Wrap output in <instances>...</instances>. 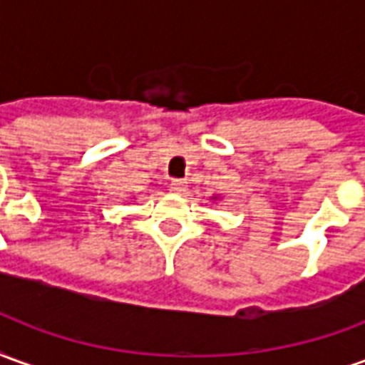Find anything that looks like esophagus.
Instances as JSON below:
<instances>
[{
  "instance_id": "34e87169",
  "label": "esophagus",
  "mask_w": 365,
  "mask_h": 365,
  "mask_svg": "<svg viewBox=\"0 0 365 365\" xmlns=\"http://www.w3.org/2000/svg\"><path fill=\"white\" fill-rule=\"evenodd\" d=\"M170 187H172V191H175V193H183L185 187H187V182H185V180H172Z\"/></svg>"
}]
</instances>
